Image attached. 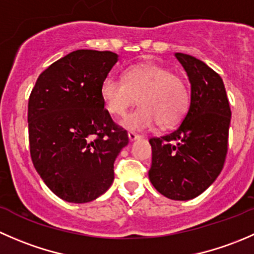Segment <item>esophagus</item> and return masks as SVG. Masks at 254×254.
Masks as SVG:
<instances>
[{"mask_svg":"<svg viewBox=\"0 0 254 254\" xmlns=\"http://www.w3.org/2000/svg\"><path fill=\"white\" fill-rule=\"evenodd\" d=\"M127 136H129V140H130V141H135V140L140 139V135L135 134V132H132V131H129V132H127Z\"/></svg>","mask_w":254,"mask_h":254,"instance_id":"esophagus-1","label":"esophagus"}]
</instances>
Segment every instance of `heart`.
Instances as JSON below:
<instances>
[{
    "label": "heart",
    "instance_id": "obj_1",
    "mask_svg": "<svg viewBox=\"0 0 254 254\" xmlns=\"http://www.w3.org/2000/svg\"><path fill=\"white\" fill-rule=\"evenodd\" d=\"M101 97L112 115H122L139 97L140 108L120 120L130 131L151 130L175 125L188 108L189 92L186 82L170 68L156 64H137L127 68L125 77L109 73L101 86Z\"/></svg>",
    "mask_w": 254,
    "mask_h": 254
}]
</instances>
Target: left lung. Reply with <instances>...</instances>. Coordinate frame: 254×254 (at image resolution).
<instances>
[{
    "label": "left lung",
    "mask_w": 254,
    "mask_h": 254,
    "mask_svg": "<svg viewBox=\"0 0 254 254\" xmlns=\"http://www.w3.org/2000/svg\"><path fill=\"white\" fill-rule=\"evenodd\" d=\"M175 55L190 82V104L176 130L150 139L148 178L166 198L189 200L206 190L224 167L231 109L219 73L194 56Z\"/></svg>",
    "instance_id": "obj_1"
}]
</instances>
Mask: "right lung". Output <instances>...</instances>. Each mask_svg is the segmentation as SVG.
Masks as SVG:
<instances>
[{
    "label": "right lung",
    "instance_id": "1",
    "mask_svg": "<svg viewBox=\"0 0 254 254\" xmlns=\"http://www.w3.org/2000/svg\"><path fill=\"white\" fill-rule=\"evenodd\" d=\"M117 61L112 51H72L43 71L30 93L33 165L48 188L68 203H88L106 193L115 158L129 143L101 97L102 82Z\"/></svg>",
    "mask_w": 254,
    "mask_h": 254
}]
</instances>
